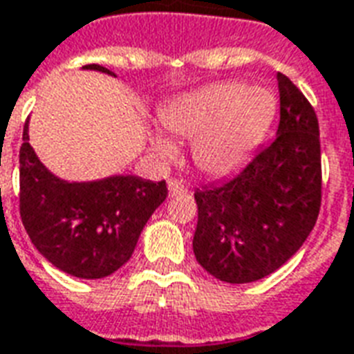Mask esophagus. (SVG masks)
<instances>
[{
  "label": "esophagus",
  "mask_w": 354,
  "mask_h": 354,
  "mask_svg": "<svg viewBox=\"0 0 354 354\" xmlns=\"http://www.w3.org/2000/svg\"><path fill=\"white\" fill-rule=\"evenodd\" d=\"M169 193L171 196L183 195V193H187V185L182 180H169Z\"/></svg>",
  "instance_id": "esophagus-1"
}]
</instances>
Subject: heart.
I'll return each mask as SVG.
<instances>
[{
    "instance_id": "heart-1",
    "label": "heart",
    "mask_w": 354,
    "mask_h": 354,
    "mask_svg": "<svg viewBox=\"0 0 354 354\" xmlns=\"http://www.w3.org/2000/svg\"><path fill=\"white\" fill-rule=\"evenodd\" d=\"M277 115V98L266 87L219 81L165 105L159 117L172 135L193 139L195 165L209 176H226L249 159ZM153 147L163 158L176 148L165 137Z\"/></svg>"
}]
</instances>
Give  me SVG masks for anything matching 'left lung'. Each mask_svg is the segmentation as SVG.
Returning a JSON list of instances; mask_svg holds the SVG:
<instances>
[{
	"mask_svg": "<svg viewBox=\"0 0 354 354\" xmlns=\"http://www.w3.org/2000/svg\"><path fill=\"white\" fill-rule=\"evenodd\" d=\"M280 122L236 176L196 189L193 250L215 279L247 284L284 266L314 228L321 207V141L314 107L277 74Z\"/></svg>",
	"mask_w": 354,
	"mask_h": 354,
	"instance_id": "1",
	"label": "left lung"
}]
</instances>
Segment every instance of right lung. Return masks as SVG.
<instances>
[{
    "instance_id": "right-lung-1",
    "label": "right lung",
    "mask_w": 354,
    "mask_h": 354,
    "mask_svg": "<svg viewBox=\"0 0 354 354\" xmlns=\"http://www.w3.org/2000/svg\"><path fill=\"white\" fill-rule=\"evenodd\" d=\"M85 68L113 74L100 64ZM165 180L113 176L68 183L46 171L29 145L20 147V217L46 260L77 279H104L133 254L142 228L167 198Z\"/></svg>"
}]
</instances>
